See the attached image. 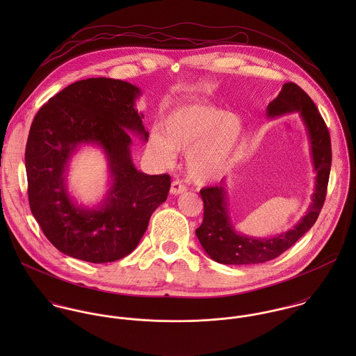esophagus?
Segmentation results:
<instances>
[{"mask_svg": "<svg viewBox=\"0 0 356 356\" xmlns=\"http://www.w3.org/2000/svg\"><path fill=\"white\" fill-rule=\"evenodd\" d=\"M184 192H186V186L181 182V181H174L172 184H171V188H170V193L171 195H181V193H184Z\"/></svg>", "mask_w": 356, "mask_h": 356, "instance_id": "obj_1", "label": "esophagus"}]
</instances>
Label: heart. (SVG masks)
<instances>
[{"instance_id": "b5f03b06", "label": "heart", "mask_w": 356, "mask_h": 356, "mask_svg": "<svg viewBox=\"0 0 356 356\" xmlns=\"http://www.w3.org/2000/svg\"><path fill=\"white\" fill-rule=\"evenodd\" d=\"M153 129L148 149L161 163H171L175 151H188L189 175L197 182L222 177L244 134V123L236 113H225L212 105L189 104L174 108Z\"/></svg>"}]
</instances>
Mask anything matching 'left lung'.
<instances>
[{
  "label": "left lung",
  "instance_id": "left-lung-1",
  "mask_svg": "<svg viewBox=\"0 0 356 356\" xmlns=\"http://www.w3.org/2000/svg\"><path fill=\"white\" fill-rule=\"evenodd\" d=\"M291 112L300 113L308 133L314 170L316 172L312 203L293 229L270 238H254L234 230L229 215L227 193L223 181L218 186L203 188L200 195L204 203V219L200 227L196 229V236L204 251L218 263L240 266L273 260L303 237L319 216L326 197L332 165L329 130L316 105L293 82L285 83L278 96L267 105L268 118Z\"/></svg>",
  "mask_w": 356,
  "mask_h": 356
}]
</instances>
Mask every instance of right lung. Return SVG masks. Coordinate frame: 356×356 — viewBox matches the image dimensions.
<instances>
[{
  "instance_id": "1",
  "label": "right lung",
  "mask_w": 356,
  "mask_h": 356,
  "mask_svg": "<svg viewBox=\"0 0 356 356\" xmlns=\"http://www.w3.org/2000/svg\"><path fill=\"white\" fill-rule=\"evenodd\" d=\"M140 89L111 78L78 81L37 112L26 145L27 193L31 212L51 244L64 254L106 263L131 254L153 211L165 202L171 178L138 171L130 156L129 131L148 141L143 113L134 108ZM82 143L107 154L113 182L97 209L78 207L63 174Z\"/></svg>"
}]
</instances>
